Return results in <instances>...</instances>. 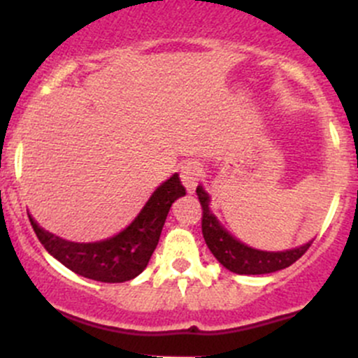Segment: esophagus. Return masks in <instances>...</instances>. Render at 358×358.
I'll return each mask as SVG.
<instances>
[{
	"instance_id": "obj_1",
	"label": "esophagus",
	"mask_w": 358,
	"mask_h": 358,
	"mask_svg": "<svg viewBox=\"0 0 358 358\" xmlns=\"http://www.w3.org/2000/svg\"><path fill=\"white\" fill-rule=\"evenodd\" d=\"M201 176H202V168L199 166V162L196 161H189V162H183L180 166V178H182V183L185 185V189L189 192H194L196 187L199 185L201 182Z\"/></svg>"
}]
</instances>
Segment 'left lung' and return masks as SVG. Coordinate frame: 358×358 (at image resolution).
<instances>
[{
	"mask_svg": "<svg viewBox=\"0 0 358 358\" xmlns=\"http://www.w3.org/2000/svg\"><path fill=\"white\" fill-rule=\"evenodd\" d=\"M197 196L202 206V236L209 251L213 252L216 259L225 266L227 270L239 275H262V273H272L277 270L287 268L296 259L301 258L308 248L312 246V241L303 246L287 249V251H259V249L249 248L230 236L216 216L209 209V196L204 189L197 187Z\"/></svg>",
	"mask_w": 358,
	"mask_h": 358,
	"instance_id": "1",
	"label": "left lung"
}]
</instances>
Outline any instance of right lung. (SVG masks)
I'll return each mask as SVG.
<instances>
[{
    "instance_id": "add662e5",
    "label": "right lung",
    "mask_w": 358,
    "mask_h": 358,
    "mask_svg": "<svg viewBox=\"0 0 358 358\" xmlns=\"http://www.w3.org/2000/svg\"><path fill=\"white\" fill-rule=\"evenodd\" d=\"M182 196H185V187L175 173L154 190L138 216L124 230L99 243H71L43 230L32 218L29 220L39 243L69 270L100 282H126L145 270L169 208Z\"/></svg>"
}]
</instances>
